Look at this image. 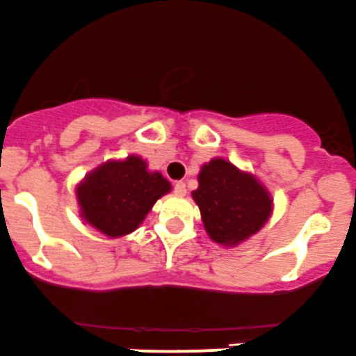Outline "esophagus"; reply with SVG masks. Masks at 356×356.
Segmentation results:
<instances>
[{"instance_id": "34e87169", "label": "esophagus", "mask_w": 356, "mask_h": 356, "mask_svg": "<svg viewBox=\"0 0 356 356\" xmlns=\"http://www.w3.org/2000/svg\"><path fill=\"white\" fill-rule=\"evenodd\" d=\"M175 195H177V197H185V195H186L185 183H183V181L175 183Z\"/></svg>"}]
</instances>
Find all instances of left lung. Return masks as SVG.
<instances>
[{"mask_svg":"<svg viewBox=\"0 0 356 356\" xmlns=\"http://www.w3.org/2000/svg\"><path fill=\"white\" fill-rule=\"evenodd\" d=\"M192 192L202 222L213 243L234 248L261 231L273 213V197L254 173L224 158L200 166Z\"/></svg>","mask_w":356,"mask_h":356,"instance_id":"8db88e82","label":"left lung"}]
</instances>
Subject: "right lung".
Listing matches in <instances>:
<instances>
[{
    "label": "right lung",
    "mask_w": 356,
    "mask_h": 356,
    "mask_svg": "<svg viewBox=\"0 0 356 356\" xmlns=\"http://www.w3.org/2000/svg\"><path fill=\"white\" fill-rule=\"evenodd\" d=\"M74 192L83 222L117 239L144 222L156 202L171 192V183L159 171L149 170L146 159L129 154L98 164Z\"/></svg>",
    "instance_id": "add662e5"
}]
</instances>
